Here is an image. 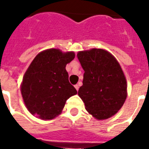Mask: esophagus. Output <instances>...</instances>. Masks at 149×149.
I'll return each mask as SVG.
<instances>
[{
	"label": "esophagus",
	"instance_id": "1",
	"mask_svg": "<svg viewBox=\"0 0 149 149\" xmlns=\"http://www.w3.org/2000/svg\"><path fill=\"white\" fill-rule=\"evenodd\" d=\"M79 87H80V85H79V84H76V85H75V88L77 89V91L79 90Z\"/></svg>",
	"mask_w": 149,
	"mask_h": 149
}]
</instances>
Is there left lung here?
Here are the masks:
<instances>
[{
	"mask_svg": "<svg viewBox=\"0 0 149 149\" xmlns=\"http://www.w3.org/2000/svg\"><path fill=\"white\" fill-rule=\"evenodd\" d=\"M77 58L84 71L78 95L88 112L97 120L114 116L127 97V81L118 61L102 49L78 52Z\"/></svg>",
	"mask_w": 149,
	"mask_h": 149,
	"instance_id": "8db88e82",
	"label": "left lung"
}]
</instances>
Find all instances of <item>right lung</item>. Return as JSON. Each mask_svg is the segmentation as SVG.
Masks as SVG:
<instances>
[{
    "label": "right lung",
    "mask_w": 149,
    "mask_h": 149,
    "mask_svg": "<svg viewBox=\"0 0 149 149\" xmlns=\"http://www.w3.org/2000/svg\"><path fill=\"white\" fill-rule=\"evenodd\" d=\"M74 57V52L58 49H46L36 56L21 85L24 104L31 114L52 120L61 113L66 100L77 93L65 69Z\"/></svg>",
    "instance_id": "right-lung-1"
}]
</instances>
